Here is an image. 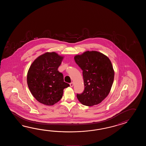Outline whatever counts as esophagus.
<instances>
[{
  "label": "esophagus",
  "instance_id": "34e87169",
  "mask_svg": "<svg viewBox=\"0 0 146 146\" xmlns=\"http://www.w3.org/2000/svg\"><path fill=\"white\" fill-rule=\"evenodd\" d=\"M74 82H71L70 84V87H72L74 86Z\"/></svg>",
  "mask_w": 146,
  "mask_h": 146
}]
</instances>
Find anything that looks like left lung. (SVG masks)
<instances>
[{"mask_svg":"<svg viewBox=\"0 0 146 146\" xmlns=\"http://www.w3.org/2000/svg\"><path fill=\"white\" fill-rule=\"evenodd\" d=\"M74 60L82 70L84 90L77 94L79 101L91 106L105 99L111 91L114 78V70L109 57L96 50L86 51L76 55Z\"/></svg>","mask_w":146,"mask_h":146,"instance_id":"8db88e82","label":"left lung"}]
</instances>
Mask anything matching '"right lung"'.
Masks as SVG:
<instances>
[{"mask_svg":"<svg viewBox=\"0 0 146 146\" xmlns=\"http://www.w3.org/2000/svg\"><path fill=\"white\" fill-rule=\"evenodd\" d=\"M64 56L46 52L32 63L27 74V84L34 98L45 106L54 105L62 99L64 89L69 84L64 81L58 68Z\"/></svg>","mask_w":146,"mask_h":146,"instance_id":"1","label":"right lung"}]
</instances>
